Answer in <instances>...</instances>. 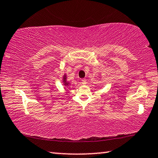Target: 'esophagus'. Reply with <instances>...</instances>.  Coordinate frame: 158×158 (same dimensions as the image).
Segmentation results:
<instances>
[{"mask_svg": "<svg viewBox=\"0 0 158 158\" xmlns=\"http://www.w3.org/2000/svg\"><path fill=\"white\" fill-rule=\"evenodd\" d=\"M81 84H82L83 85L86 84V79H82V80H81Z\"/></svg>", "mask_w": 158, "mask_h": 158, "instance_id": "esophagus-1", "label": "esophagus"}]
</instances>
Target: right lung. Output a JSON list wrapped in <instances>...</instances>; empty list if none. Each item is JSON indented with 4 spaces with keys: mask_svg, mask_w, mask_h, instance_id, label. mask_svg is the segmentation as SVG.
<instances>
[{
    "mask_svg": "<svg viewBox=\"0 0 158 158\" xmlns=\"http://www.w3.org/2000/svg\"><path fill=\"white\" fill-rule=\"evenodd\" d=\"M63 82L64 85H65V86H68V85L70 84L69 82L67 81V75L65 74H64V75L63 77Z\"/></svg>",
    "mask_w": 158,
    "mask_h": 158,
    "instance_id": "1",
    "label": "right lung"
}]
</instances>
